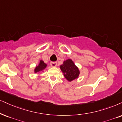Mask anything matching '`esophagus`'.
<instances>
[{"label":"esophagus","mask_w":122,"mask_h":122,"mask_svg":"<svg viewBox=\"0 0 122 122\" xmlns=\"http://www.w3.org/2000/svg\"><path fill=\"white\" fill-rule=\"evenodd\" d=\"M51 65L52 67H56L57 65V62H55V61H52V62H51Z\"/></svg>","instance_id":"esophagus-1"}]
</instances>
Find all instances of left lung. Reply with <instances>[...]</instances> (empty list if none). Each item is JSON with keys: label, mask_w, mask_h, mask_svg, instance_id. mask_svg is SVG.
<instances>
[{"label": "left lung", "mask_w": 122, "mask_h": 122, "mask_svg": "<svg viewBox=\"0 0 122 122\" xmlns=\"http://www.w3.org/2000/svg\"><path fill=\"white\" fill-rule=\"evenodd\" d=\"M60 68L64 72V76L67 81H70L76 79L79 76V69L75 65L71 60L68 59L65 61L63 65L60 66Z\"/></svg>", "instance_id": "8db88e82"}]
</instances>
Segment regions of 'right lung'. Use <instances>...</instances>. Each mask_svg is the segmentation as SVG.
<instances>
[{
	"mask_svg": "<svg viewBox=\"0 0 122 122\" xmlns=\"http://www.w3.org/2000/svg\"><path fill=\"white\" fill-rule=\"evenodd\" d=\"M46 66H47V64H46L45 63L43 62L42 60H41V61H40L39 65L36 66V68L35 69V72H39L40 71H42L43 70H44V69L46 68Z\"/></svg>",
	"mask_w": 122,
	"mask_h": 122,
	"instance_id": "1",
	"label": "right lung"
}]
</instances>
